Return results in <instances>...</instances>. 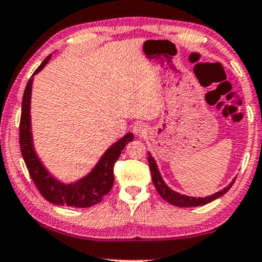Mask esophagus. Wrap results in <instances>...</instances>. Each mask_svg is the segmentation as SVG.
Here are the masks:
<instances>
[{
    "label": "esophagus",
    "instance_id": "obj_1",
    "mask_svg": "<svg viewBox=\"0 0 262 262\" xmlns=\"http://www.w3.org/2000/svg\"><path fill=\"white\" fill-rule=\"evenodd\" d=\"M134 134L136 135V136H144V135L147 134V126L144 124H142V122H138L134 126Z\"/></svg>",
    "mask_w": 262,
    "mask_h": 262
}]
</instances>
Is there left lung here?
<instances>
[{
  "mask_svg": "<svg viewBox=\"0 0 262 262\" xmlns=\"http://www.w3.org/2000/svg\"><path fill=\"white\" fill-rule=\"evenodd\" d=\"M148 163H149V169H150V173H151V180H153L154 186H156L157 192L159 193L161 198L164 200H166L167 203L170 204L180 206V208H189V206H199V205H204L208 204V203L212 202V200L220 198L221 195H224L225 193L228 192V189L233 186L234 181L233 180L232 182L228 185L227 187H225L224 189L219 190L217 193H214V194L205 196V198H194V196H188L185 194H180V193L175 192L167 187V185L164 182L163 177H161L159 170H158L157 163L154 160V158L150 156V153H148Z\"/></svg>",
  "mask_w": 262,
  "mask_h": 262,
  "instance_id": "obj_1",
  "label": "left lung"
}]
</instances>
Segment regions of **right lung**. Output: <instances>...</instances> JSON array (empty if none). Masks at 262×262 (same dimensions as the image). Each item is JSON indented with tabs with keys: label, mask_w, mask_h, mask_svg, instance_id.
<instances>
[{
	"label": "right lung",
	"mask_w": 262,
	"mask_h": 262,
	"mask_svg": "<svg viewBox=\"0 0 262 262\" xmlns=\"http://www.w3.org/2000/svg\"><path fill=\"white\" fill-rule=\"evenodd\" d=\"M50 59L51 54L35 70V73L29 79L24 95H23L20 125H19V144H20L21 156L31 180L34 181L35 186L37 187L45 199L60 206L90 208L102 202L103 196L108 194L109 190L112 189L113 183H114L113 172H114L115 161L119 159L121 150L124 149L126 144L134 140V135L127 134L118 142H115L105 150L91 172L76 182L66 185L50 175L34 149L30 122L31 86L34 81V75L41 72Z\"/></svg>",
	"instance_id": "add662e5"
}]
</instances>
